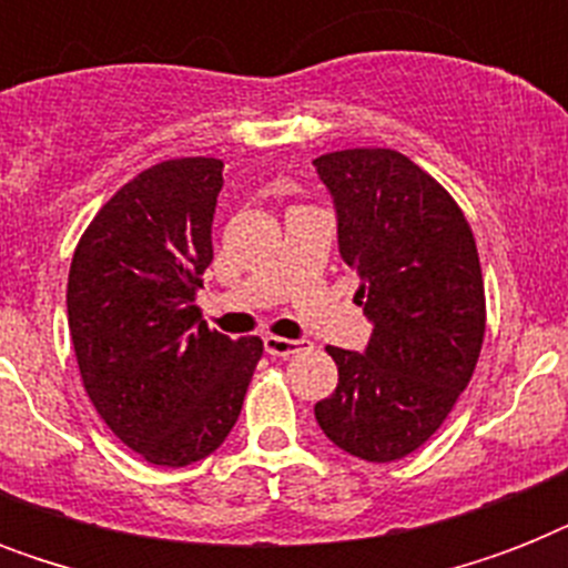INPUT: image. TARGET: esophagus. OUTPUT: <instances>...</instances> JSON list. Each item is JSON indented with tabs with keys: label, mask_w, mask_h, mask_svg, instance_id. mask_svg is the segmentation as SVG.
<instances>
[{
	"label": "esophagus",
	"mask_w": 568,
	"mask_h": 568,
	"mask_svg": "<svg viewBox=\"0 0 568 568\" xmlns=\"http://www.w3.org/2000/svg\"><path fill=\"white\" fill-rule=\"evenodd\" d=\"M306 347H310V342H303V338L265 336V351L271 356H294V354H303Z\"/></svg>",
	"instance_id": "1"
}]
</instances>
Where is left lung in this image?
I'll return each mask as SVG.
<instances>
[{"mask_svg": "<svg viewBox=\"0 0 568 568\" xmlns=\"http://www.w3.org/2000/svg\"><path fill=\"white\" fill-rule=\"evenodd\" d=\"M315 168L374 324L365 354L327 347L338 386L315 418L347 454L392 463L439 430L475 374L486 333L475 235L457 200L397 150H338Z\"/></svg>", "mask_w": 568, "mask_h": 568, "instance_id": "8db88e82", "label": "left lung"}]
</instances>
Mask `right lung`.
<instances>
[{
  "mask_svg": "<svg viewBox=\"0 0 568 568\" xmlns=\"http://www.w3.org/2000/svg\"><path fill=\"white\" fill-rule=\"evenodd\" d=\"M221 189V159L153 164L102 205L70 262L67 321L84 392L153 466L221 448L265 351L258 336L209 329L194 306Z\"/></svg>",
  "mask_w": 568,
  "mask_h": 568,
  "instance_id": "add662e5",
  "label": "right lung"
}]
</instances>
